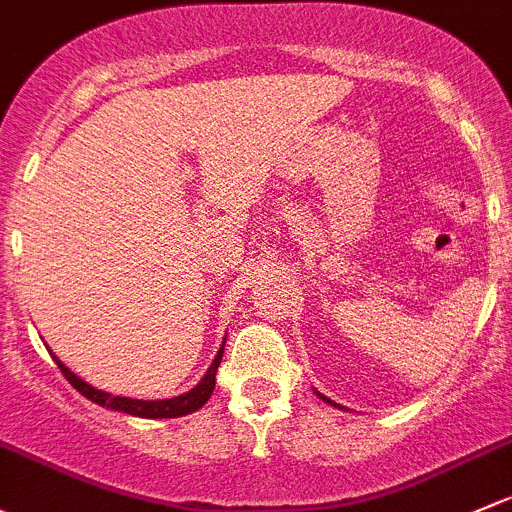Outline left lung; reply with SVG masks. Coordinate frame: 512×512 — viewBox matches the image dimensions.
I'll use <instances>...</instances> for the list:
<instances>
[{
	"label": "left lung",
	"mask_w": 512,
	"mask_h": 512,
	"mask_svg": "<svg viewBox=\"0 0 512 512\" xmlns=\"http://www.w3.org/2000/svg\"><path fill=\"white\" fill-rule=\"evenodd\" d=\"M319 397H321V400H326V402H328V405H336V402H331V400H328V397H324V395H321V392H319Z\"/></svg>",
	"instance_id": "1"
}]
</instances>
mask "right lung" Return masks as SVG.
Returning a JSON list of instances; mask_svg holds the SVG:
<instances>
[{
    "label": "right lung",
    "instance_id": "obj_1",
    "mask_svg": "<svg viewBox=\"0 0 512 512\" xmlns=\"http://www.w3.org/2000/svg\"><path fill=\"white\" fill-rule=\"evenodd\" d=\"M223 351H225V341L223 346H220L218 355H215L211 368H208V373L203 375L201 383L193 387V390L184 392V395L171 397V400H132V397H120V395H110V392L95 390L93 385H88L85 380H80L78 375L71 373V370H68L56 355H53V360L58 363L61 373L66 375L68 383H71L80 395L88 397L90 402H95V405H102L107 407V410H115V412H127V414H134V417H144V419H171V417H184V414L201 410V407L206 405L208 397H211L215 390V370H218L220 360H223Z\"/></svg>",
    "mask_w": 512,
    "mask_h": 512
}]
</instances>
